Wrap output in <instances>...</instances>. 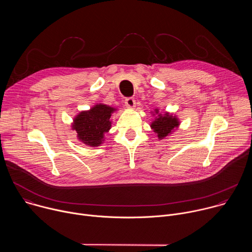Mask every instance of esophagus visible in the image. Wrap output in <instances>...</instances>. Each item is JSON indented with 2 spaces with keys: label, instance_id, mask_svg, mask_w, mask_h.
I'll return each instance as SVG.
<instances>
[{
  "label": "esophagus",
  "instance_id": "1",
  "mask_svg": "<svg viewBox=\"0 0 252 252\" xmlns=\"http://www.w3.org/2000/svg\"><path fill=\"white\" fill-rule=\"evenodd\" d=\"M125 102H126V105L128 107V109H133L134 105H135V100L133 99V97H127Z\"/></svg>",
  "mask_w": 252,
  "mask_h": 252
}]
</instances>
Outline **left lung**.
Segmentation results:
<instances>
[{
  "instance_id": "left-lung-1",
  "label": "left lung",
  "mask_w": 252,
  "mask_h": 252,
  "mask_svg": "<svg viewBox=\"0 0 252 252\" xmlns=\"http://www.w3.org/2000/svg\"><path fill=\"white\" fill-rule=\"evenodd\" d=\"M156 114H158V110H156ZM158 118H157L151 125L154 131L158 134V137L159 139H162L166 137L168 134H170L179 125V122L177 118L172 117V115H169L168 113H165L163 115H158Z\"/></svg>"
}]
</instances>
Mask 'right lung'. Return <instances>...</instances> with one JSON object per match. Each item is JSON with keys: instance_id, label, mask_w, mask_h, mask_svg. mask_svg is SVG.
<instances>
[{"instance_id": "right-lung-1", "label": "right lung", "mask_w": 252, "mask_h": 252, "mask_svg": "<svg viewBox=\"0 0 252 252\" xmlns=\"http://www.w3.org/2000/svg\"><path fill=\"white\" fill-rule=\"evenodd\" d=\"M116 109L106 104H95L90 111L80 113L74 120L73 129L78 138L90 147H98L104 140V133L112 126L111 117Z\"/></svg>"}]
</instances>
